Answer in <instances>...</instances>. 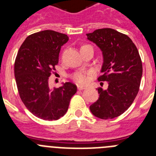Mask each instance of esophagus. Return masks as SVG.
Returning <instances> with one entry per match:
<instances>
[{
	"label": "esophagus",
	"mask_w": 156,
	"mask_h": 156,
	"mask_svg": "<svg viewBox=\"0 0 156 156\" xmlns=\"http://www.w3.org/2000/svg\"><path fill=\"white\" fill-rule=\"evenodd\" d=\"M77 89H78V90H84L85 87H83V86H80V85H77Z\"/></svg>",
	"instance_id": "obj_1"
}]
</instances>
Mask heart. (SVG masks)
<instances>
[{"instance_id": "1", "label": "heart", "mask_w": 156, "mask_h": 156, "mask_svg": "<svg viewBox=\"0 0 156 156\" xmlns=\"http://www.w3.org/2000/svg\"><path fill=\"white\" fill-rule=\"evenodd\" d=\"M87 44L83 45L82 47H84ZM81 47V48H82ZM91 73L90 72H83V71H80L76 72L72 76V78L75 81L76 83H79V84L85 85L87 84L89 81V76H90Z\"/></svg>"}]
</instances>
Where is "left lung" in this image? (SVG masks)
<instances>
[{
  "label": "left lung",
  "instance_id": "obj_1",
  "mask_svg": "<svg viewBox=\"0 0 156 156\" xmlns=\"http://www.w3.org/2000/svg\"><path fill=\"white\" fill-rule=\"evenodd\" d=\"M87 36L102 51L103 74L98 80L108 83L107 90L98 88L99 98L90 106V112L100 119H113L126 112L137 96L142 62L137 47L126 34L104 28Z\"/></svg>",
  "mask_w": 156,
  "mask_h": 156
}]
</instances>
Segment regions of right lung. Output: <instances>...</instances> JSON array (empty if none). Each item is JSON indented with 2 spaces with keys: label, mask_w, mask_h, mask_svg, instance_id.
Wrapping results in <instances>:
<instances>
[{
  "label": "right lung",
  "mask_w": 156,
  "mask_h": 156,
  "mask_svg": "<svg viewBox=\"0 0 156 156\" xmlns=\"http://www.w3.org/2000/svg\"><path fill=\"white\" fill-rule=\"evenodd\" d=\"M68 41L66 34L54 30L37 32L27 37L16 56L14 72L20 98L32 114L44 120L62 117L77 90L70 82L54 90L48 83L61 47Z\"/></svg>",
  "instance_id": "right-lung-1"
}]
</instances>
